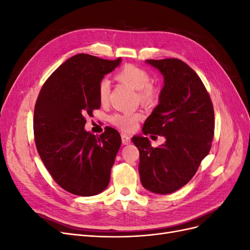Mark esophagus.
<instances>
[{"label":"esophagus","instance_id":"1","mask_svg":"<svg viewBox=\"0 0 250 250\" xmlns=\"http://www.w3.org/2000/svg\"><path fill=\"white\" fill-rule=\"evenodd\" d=\"M121 138H122V143L124 144V145H127V144L130 143V137L127 133H125V132L121 133Z\"/></svg>","mask_w":250,"mask_h":250}]
</instances>
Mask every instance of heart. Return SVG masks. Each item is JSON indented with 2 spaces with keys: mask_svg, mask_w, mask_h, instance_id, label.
I'll use <instances>...</instances> for the list:
<instances>
[{
  "mask_svg": "<svg viewBox=\"0 0 250 250\" xmlns=\"http://www.w3.org/2000/svg\"><path fill=\"white\" fill-rule=\"evenodd\" d=\"M117 78L119 81L138 90L139 99L143 103L151 104L156 101L158 92L153 85L149 84L150 75L146 70L133 64H126L118 72ZM109 90L110 84L108 80L102 79L98 85V97L101 103H105L108 100ZM141 118L142 113L139 111L117 112L109 118V121L111 124L121 129L132 130Z\"/></svg>",
  "mask_w": 250,
  "mask_h": 250,
  "instance_id": "1",
  "label": "heart"
}]
</instances>
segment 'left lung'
<instances>
[{"label":"left lung","instance_id":"left-lung-1","mask_svg":"<svg viewBox=\"0 0 250 250\" xmlns=\"http://www.w3.org/2000/svg\"><path fill=\"white\" fill-rule=\"evenodd\" d=\"M164 76L157 106L147 118L143 133L163 135L166 142L153 148L148 138L134 135L140 151L139 173L143 187L156 194L183 188L197 172L214 138V108L198 75L176 58L149 59Z\"/></svg>","mask_w":250,"mask_h":250}]
</instances>
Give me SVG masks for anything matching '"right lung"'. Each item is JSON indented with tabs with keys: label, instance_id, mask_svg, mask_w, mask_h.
Listing matches in <instances>:
<instances>
[{
	"label": "right lung",
	"instance_id": "add662e5",
	"mask_svg": "<svg viewBox=\"0 0 250 250\" xmlns=\"http://www.w3.org/2000/svg\"><path fill=\"white\" fill-rule=\"evenodd\" d=\"M121 63L77 54L44 82L34 108L36 149L57 185L78 196H93L107 188L110 170L121 146L111 127L95 135L84 129L85 116L99 109L98 85Z\"/></svg>",
	"mask_w": 250,
	"mask_h": 250
}]
</instances>
